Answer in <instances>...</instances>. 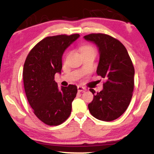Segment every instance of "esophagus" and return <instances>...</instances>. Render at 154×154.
I'll use <instances>...</instances> for the list:
<instances>
[{"label": "esophagus", "mask_w": 154, "mask_h": 154, "mask_svg": "<svg viewBox=\"0 0 154 154\" xmlns=\"http://www.w3.org/2000/svg\"><path fill=\"white\" fill-rule=\"evenodd\" d=\"M77 90H78L79 92H82V91H85V88L84 87L81 86V85H78L77 86Z\"/></svg>", "instance_id": "34e87169"}]
</instances>
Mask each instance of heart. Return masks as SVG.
I'll use <instances>...</instances> for the list:
<instances>
[{
  "instance_id": "obj_1",
  "label": "heart",
  "mask_w": 154,
  "mask_h": 154,
  "mask_svg": "<svg viewBox=\"0 0 154 154\" xmlns=\"http://www.w3.org/2000/svg\"><path fill=\"white\" fill-rule=\"evenodd\" d=\"M80 51H81L82 54V53L88 52V51H94L95 52V49L94 48L91 46H84L80 48Z\"/></svg>"
}]
</instances>
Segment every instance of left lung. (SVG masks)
I'll use <instances>...</instances> for the list:
<instances>
[{
  "label": "left lung",
  "mask_w": 154,
  "mask_h": 154,
  "mask_svg": "<svg viewBox=\"0 0 154 154\" xmlns=\"http://www.w3.org/2000/svg\"><path fill=\"white\" fill-rule=\"evenodd\" d=\"M98 48L100 60L97 74L106 80L99 93L91 88L94 95L88 104L91 115L102 121L117 119L130 104L134 86V68L127 49L116 39L105 34L84 36Z\"/></svg>",
  "instance_id": "1"
}]
</instances>
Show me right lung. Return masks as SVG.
Returning <instances> with one entry per match:
<instances>
[{"label": "right lung", "mask_w": 154, "mask_h": 154, "mask_svg": "<svg viewBox=\"0 0 154 154\" xmlns=\"http://www.w3.org/2000/svg\"><path fill=\"white\" fill-rule=\"evenodd\" d=\"M80 37L78 34L47 37L29 53L23 66V85L34 114L48 125H58L67 119L77 88L57 86L56 73L61 74L65 50Z\"/></svg>", "instance_id": "obj_1"}]
</instances>
